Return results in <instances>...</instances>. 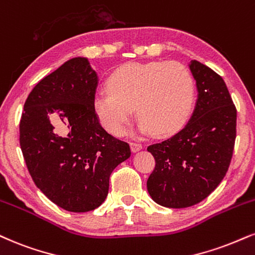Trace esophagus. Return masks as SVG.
<instances>
[{
	"mask_svg": "<svg viewBox=\"0 0 255 255\" xmlns=\"http://www.w3.org/2000/svg\"><path fill=\"white\" fill-rule=\"evenodd\" d=\"M130 149L133 152H137L140 149H142V143L139 142H130Z\"/></svg>",
	"mask_w": 255,
	"mask_h": 255,
	"instance_id": "obj_1",
	"label": "esophagus"
}]
</instances>
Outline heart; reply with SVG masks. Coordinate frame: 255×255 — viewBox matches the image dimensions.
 I'll list each match as a JSON object with an SVG mask.
<instances>
[{
	"instance_id": "b5f03b06",
	"label": "heart",
	"mask_w": 255,
	"mask_h": 255,
	"mask_svg": "<svg viewBox=\"0 0 255 255\" xmlns=\"http://www.w3.org/2000/svg\"><path fill=\"white\" fill-rule=\"evenodd\" d=\"M107 89L96 95L94 108L113 135L124 133L134 107L142 133H176L188 120L195 100L194 78L177 61L126 63L110 73Z\"/></svg>"
}]
</instances>
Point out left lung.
<instances>
[{"mask_svg": "<svg viewBox=\"0 0 255 255\" xmlns=\"http://www.w3.org/2000/svg\"><path fill=\"white\" fill-rule=\"evenodd\" d=\"M198 98L188 125L171 139L147 147L155 167L147 190L166 208L191 207L226 176L234 151L236 108L225 81L197 60L190 64Z\"/></svg>", "mask_w": 255, "mask_h": 255, "instance_id": "1", "label": "left lung"}]
</instances>
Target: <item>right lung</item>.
I'll return each mask as SVG.
<instances>
[{
  "label": "right lung",
  "mask_w": 255,
  "mask_h": 255,
  "mask_svg": "<svg viewBox=\"0 0 255 255\" xmlns=\"http://www.w3.org/2000/svg\"><path fill=\"white\" fill-rule=\"evenodd\" d=\"M97 82L87 58H72L33 88L20 120L21 151L33 182L72 213L100 207L110 174L130 157L129 145L107 133L95 113Z\"/></svg>",
  "instance_id": "1"
}]
</instances>
